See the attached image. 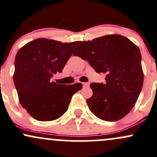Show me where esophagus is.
I'll return each mask as SVG.
<instances>
[{
    "mask_svg": "<svg viewBox=\"0 0 157 157\" xmlns=\"http://www.w3.org/2000/svg\"><path fill=\"white\" fill-rule=\"evenodd\" d=\"M82 86H89V82H83V83H82Z\"/></svg>",
    "mask_w": 157,
    "mask_h": 157,
    "instance_id": "34e87169",
    "label": "esophagus"
}]
</instances>
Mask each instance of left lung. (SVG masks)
<instances>
[{"label": "left lung", "instance_id": "obj_1", "mask_svg": "<svg viewBox=\"0 0 157 157\" xmlns=\"http://www.w3.org/2000/svg\"><path fill=\"white\" fill-rule=\"evenodd\" d=\"M74 55L86 59L98 73L106 74L105 84H90L93 94L86 102L93 114L106 121L128 114L144 80L139 48L127 38L113 34L80 42Z\"/></svg>", "mask_w": 157, "mask_h": 157}]
</instances>
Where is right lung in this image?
<instances>
[{
  "label": "right lung",
  "mask_w": 157,
  "mask_h": 157,
  "mask_svg": "<svg viewBox=\"0 0 157 157\" xmlns=\"http://www.w3.org/2000/svg\"><path fill=\"white\" fill-rule=\"evenodd\" d=\"M78 43L37 39L17 52L15 86L21 105L36 120L59 118L68 110L73 94L82 89L81 83L60 85L51 80L62 72Z\"/></svg>",
  "instance_id": "right-lung-1"
}]
</instances>
